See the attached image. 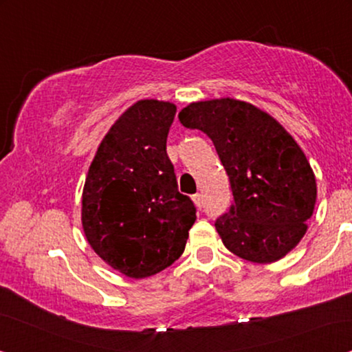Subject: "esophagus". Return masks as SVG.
I'll return each mask as SVG.
<instances>
[{
  "mask_svg": "<svg viewBox=\"0 0 352 352\" xmlns=\"http://www.w3.org/2000/svg\"><path fill=\"white\" fill-rule=\"evenodd\" d=\"M192 200H194L195 206H199V208H201V195L200 194H195L194 197H192Z\"/></svg>",
  "mask_w": 352,
  "mask_h": 352,
  "instance_id": "1",
  "label": "esophagus"
}]
</instances>
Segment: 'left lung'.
Masks as SVG:
<instances>
[{
    "label": "left lung",
    "mask_w": 352,
    "mask_h": 352,
    "mask_svg": "<svg viewBox=\"0 0 352 352\" xmlns=\"http://www.w3.org/2000/svg\"><path fill=\"white\" fill-rule=\"evenodd\" d=\"M179 122L213 141L229 176L234 205L214 223L224 247L259 264L290 253L317 199L314 171L292 134L256 105L232 98L190 102Z\"/></svg>",
    "instance_id": "left-lung-1"
}]
</instances>
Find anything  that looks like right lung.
Masks as SVG:
<instances>
[{"label": "right lung", "mask_w": 352, "mask_h": 352, "mask_svg": "<svg viewBox=\"0 0 352 352\" xmlns=\"http://www.w3.org/2000/svg\"><path fill=\"white\" fill-rule=\"evenodd\" d=\"M176 105L141 99L100 141L86 175L81 224L100 259L131 278L171 266L186 248L195 206L179 194L166 138Z\"/></svg>", "instance_id": "add662e5"}]
</instances>
